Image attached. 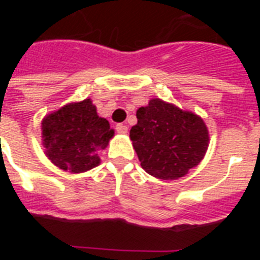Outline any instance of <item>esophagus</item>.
I'll return each instance as SVG.
<instances>
[{
  "label": "esophagus",
  "mask_w": 260,
  "mask_h": 260,
  "mask_svg": "<svg viewBox=\"0 0 260 260\" xmlns=\"http://www.w3.org/2000/svg\"><path fill=\"white\" fill-rule=\"evenodd\" d=\"M116 130L118 133H122V134H126V133H127V126H126L125 123H118V125L116 126Z\"/></svg>",
  "instance_id": "34e87169"
}]
</instances>
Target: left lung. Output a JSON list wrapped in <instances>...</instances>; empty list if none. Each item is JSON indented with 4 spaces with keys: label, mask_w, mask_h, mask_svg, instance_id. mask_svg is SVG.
<instances>
[{
    "label": "left lung",
    "mask_w": 260,
    "mask_h": 260,
    "mask_svg": "<svg viewBox=\"0 0 260 260\" xmlns=\"http://www.w3.org/2000/svg\"><path fill=\"white\" fill-rule=\"evenodd\" d=\"M130 139L142 168L161 180H174L198 165L208 148L207 126L192 112L160 99L137 110Z\"/></svg>",
    "instance_id": "left-lung-1"
}]
</instances>
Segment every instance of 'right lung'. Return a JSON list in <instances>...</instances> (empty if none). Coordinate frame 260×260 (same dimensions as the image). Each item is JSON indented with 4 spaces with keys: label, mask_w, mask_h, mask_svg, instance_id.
<instances>
[{
    "label": "right lung",
    "mask_w": 260,
    "mask_h": 260,
    "mask_svg": "<svg viewBox=\"0 0 260 260\" xmlns=\"http://www.w3.org/2000/svg\"><path fill=\"white\" fill-rule=\"evenodd\" d=\"M41 130L45 155L59 169L71 173L98 167L99 153L114 135L107 119L98 116L91 99L70 103L48 114Z\"/></svg>",
    "instance_id": "1"
}]
</instances>
